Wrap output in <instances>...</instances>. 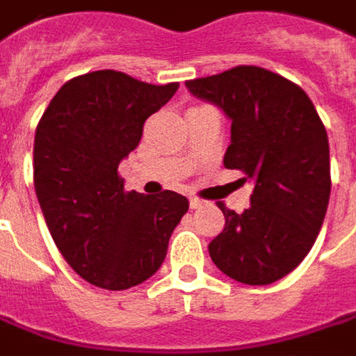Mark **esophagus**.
Listing matches in <instances>:
<instances>
[{
  "label": "esophagus",
  "mask_w": 356,
  "mask_h": 356,
  "mask_svg": "<svg viewBox=\"0 0 356 356\" xmlns=\"http://www.w3.org/2000/svg\"><path fill=\"white\" fill-rule=\"evenodd\" d=\"M202 207H204V202H202L200 198L192 196V198H191V209H202Z\"/></svg>",
  "instance_id": "34e87169"
}]
</instances>
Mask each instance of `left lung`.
Wrapping results in <instances>:
<instances>
[{"label": "left lung", "mask_w": 356, "mask_h": 356, "mask_svg": "<svg viewBox=\"0 0 356 356\" xmlns=\"http://www.w3.org/2000/svg\"><path fill=\"white\" fill-rule=\"evenodd\" d=\"M186 87L231 119L222 164L253 182L251 207L241 215L218 202L225 229L209 245L211 259L241 284H273L302 264L326 215V129L304 90L259 66H235Z\"/></svg>", "instance_id": "obj_1"}]
</instances>
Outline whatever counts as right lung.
<instances>
[{
    "label": "right lung",
    "mask_w": 356,
    "mask_h": 356,
    "mask_svg": "<svg viewBox=\"0 0 356 356\" xmlns=\"http://www.w3.org/2000/svg\"><path fill=\"white\" fill-rule=\"evenodd\" d=\"M178 90L117 70L64 83L36 127L34 186L48 231L66 264L103 290L152 277L188 211L186 196L125 191L117 168L141 140L143 123Z\"/></svg>",
    "instance_id": "right-lung-1"
}]
</instances>
